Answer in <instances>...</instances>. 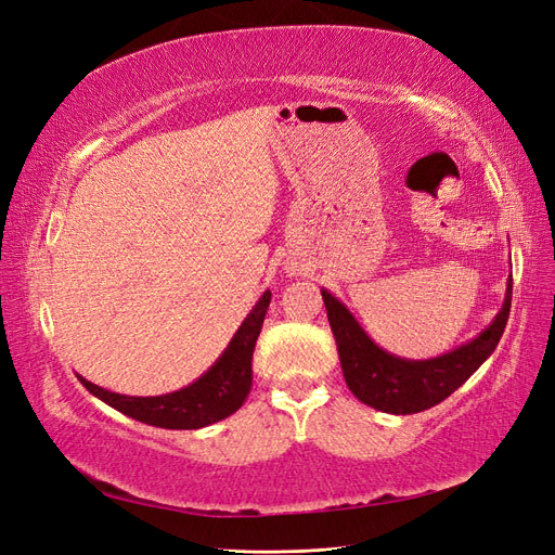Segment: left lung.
Masks as SVG:
<instances>
[{"instance_id":"8db88e82","label":"left lung","mask_w":555,"mask_h":555,"mask_svg":"<svg viewBox=\"0 0 555 555\" xmlns=\"http://www.w3.org/2000/svg\"><path fill=\"white\" fill-rule=\"evenodd\" d=\"M322 298L349 391L379 412L414 414L449 398L493 354L512 308V275L507 278L502 308L489 326L447 354L418 361L382 349L343 300L328 289H322Z\"/></svg>"}]
</instances>
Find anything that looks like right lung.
<instances>
[{
    "instance_id": "right-lung-1",
    "label": "right lung",
    "mask_w": 555,
    "mask_h": 555,
    "mask_svg": "<svg viewBox=\"0 0 555 555\" xmlns=\"http://www.w3.org/2000/svg\"><path fill=\"white\" fill-rule=\"evenodd\" d=\"M268 306H271V292L266 289L217 361L204 375L178 391L162 396H125L96 386L82 375L76 377L94 398L141 424L169 430L206 428L238 412L245 402L251 389V351H255Z\"/></svg>"
}]
</instances>
